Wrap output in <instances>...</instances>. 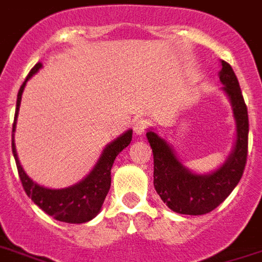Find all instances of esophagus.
<instances>
[{"label":"esophagus","mask_w":262,"mask_h":262,"mask_svg":"<svg viewBox=\"0 0 262 262\" xmlns=\"http://www.w3.org/2000/svg\"><path fill=\"white\" fill-rule=\"evenodd\" d=\"M147 127H149V123H147L146 120H137L134 123V133L137 134V135H143Z\"/></svg>","instance_id":"34e87169"}]
</instances>
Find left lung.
Listing matches in <instances>:
<instances>
[{"label": "left lung", "instance_id": "8db88e82", "mask_svg": "<svg viewBox=\"0 0 262 262\" xmlns=\"http://www.w3.org/2000/svg\"><path fill=\"white\" fill-rule=\"evenodd\" d=\"M222 92L231 103L235 120V142L228 157L208 172H196L185 166L176 149L156 128L147 129L153 152V185L157 194L174 213L203 215L217 208L239 184L247 159L249 117L239 81L227 62L218 73Z\"/></svg>", "mask_w": 262, "mask_h": 262}]
</instances>
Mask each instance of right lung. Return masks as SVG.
I'll use <instances>...</instances> for the list:
<instances>
[{"mask_svg":"<svg viewBox=\"0 0 262 262\" xmlns=\"http://www.w3.org/2000/svg\"><path fill=\"white\" fill-rule=\"evenodd\" d=\"M42 63L35 64L31 69L29 76L25 82L21 84L20 90L17 92L16 112H15V121L12 125V153L16 161L17 172L20 177L23 189L27 196L34 202L38 207L51 217H54L56 221L68 222V224H82V222L91 221L101 211L106 194L110 189V171L115 163L116 157L127 147L133 139V129L129 128L124 131L121 135L113 139L103 147L101 156L96 160L95 166L92 167L91 171L82 178L80 182L70 185L68 188L60 189H52L42 185L37 184L30 177L27 176L26 171L23 170L19 157H17L16 146H15V131H16V121L19 116V107H20L21 94L25 91L27 81L34 74L40 72Z\"/></svg>","mask_w":262,"mask_h":262,"instance_id":"add662e5","label":"right lung"}]
</instances>
